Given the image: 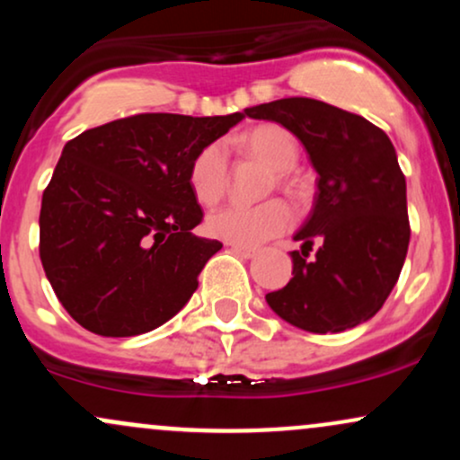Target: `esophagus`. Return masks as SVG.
<instances>
[{"instance_id": "obj_1", "label": "esophagus", "mask_w": 460, "mask_h": 460, "mask_svg": "<svg viewBox=\"0 0 460 460\" xmlns=\"http://www.w3.org/2000/svg\"><path fill=\"white\" fill-rule=\"evenodd\" d=\"M231 252H235L237 257H244V260H251V257L257 255L255 248H248V246H237V244H229Z\"/></svg>"}]
</instances>
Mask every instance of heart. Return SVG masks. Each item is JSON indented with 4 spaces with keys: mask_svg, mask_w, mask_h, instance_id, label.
I'll list each match as a JSON object with an SVG mask.
<instances>
[{
    "mask_svg": "<svg viewBox=\"0 0 460 460\" xmlns=\"http://www.w3.org/2000/svg\"><path fill=\"white\" fill-rule=\"evenodd\" d=\"M235 146L246 157L260 160L272 168L268 192L281 188L296 194L298 181L292 168L298 162V145L288 129L279 125H260L235 140ZM188 183L200 205H216L229 188V157L220 142H209L192 157L188 168ZM292 225V209L283 200L272 199L266 203L226 205L208 216V234L237 246H260L272 237L285 234Z\"/></svg>",
    "mask_w": 460,
    "mask_h": 460,
    "instance_id": "b5f03b06",
    "label": "heart"
}]
</instances>
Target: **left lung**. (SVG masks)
Wrapping results in <instances>:
<instances>
[{
    "mask_svg": "<svg viewBox=\"0 0 460 460\" xmlns=\"http://www.w3.org/2000/svg\"><path fill=\"white\" fill-rule=\"evenodd\" d=\"M246 114L292 131L318 172L314 209L294 235L303 242L292 251L294 277L266 294L268 305L309 332H341L369 320L392 294L411 237L392 140L363 116L318 99H279ZM314 241L321 246L307 261Z\"/></svg>",
    "mask_w": 460,
    "mask_h": 460,
    "instance_id": "left-lung-1",
    "label": "left lung"
}]
</instances>
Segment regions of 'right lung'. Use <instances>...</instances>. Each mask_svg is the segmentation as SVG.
<instances>
[{"mask_svg": "<svg viewBox=\"0 0 460 460\" xmlns=\"http://www.w3.org/2000/svg\"><path fill=\"white\" fill-rule=\"evenodd\" d=\"M244 114H136L62 149L40 205V261L77 324L103 337L149 332L199 288L223 244L192 234L203 209L192 157Z\"/></svg>", "mask_w": 460, "mask_h": 460, "instance_id": "add662e5", "label": "right lung"}]
</instances>
